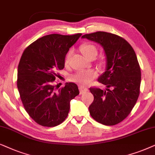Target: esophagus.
I'll use <instances>...</instances> for the list:
<instances>
[{"instance_id": "esophagus-1", "label": "esophagus", "mask_w": 155, "mask_h": 155, "mask_svg": "<svg viewBox=\"0 0 155 155\" xmlns=\"http://www.w3.org/2000/svg\"><path fill=\"white\" fill-rule=\"evenodd\" d=\"M79 88V91H80V94H84V93L88 91V88L85 87V86H80Z\"/></svg>"}]
</instances>
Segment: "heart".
I'll use <instances>...</instances> for the list:
<instances>
[{
    "label": "heart",
    "instance_id": "obj_1",
    "mask_svg": "<svg viewBox=\"0 0 155 155\" xmlns=\"http://www.w3.org/2000/svg\"><path fill=\"white\" fill-rule=\"evenodd\" d=\"M81 50L82 53L88 58H91L92 57H96L98 53V49L96 46L92 43L86 42L84 43L81 46ZM72 54V50L68 51L65 57L64 62L66 64L69 63V59ZM98 76V73L94 69L88 70H79L75 74L71 76V79L74 82L81 84H87L92 81L96 76Z\"/></svg>",
    "mask_w": 155,
    "mask_h": 155
}]
</instances>
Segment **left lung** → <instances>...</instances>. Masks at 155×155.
I'll use <instances>...</instances> for the list:
<instances>
[{"mask_svg": "<svg viewBox=\"0 0 155 155\" xmlns=\"http://www.w3.org/2000/svg\"><path fill=\"white\" fill-rule=\"evenodd\" d=\"M82 38L101 45L107 60L106 71L98 79L106 88H89L94 97L90 114L103 125H115L126 118L139 97L141 71L137 56L125 39L112 33L96 32Z\"/></svg>", "mask_w": 155, "mask_h": 155, "instance_id": "8db88e82", "label": "left lung"}]
</instances>
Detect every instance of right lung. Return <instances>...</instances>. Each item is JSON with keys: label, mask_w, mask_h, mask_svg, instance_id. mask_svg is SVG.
<instances>
[{"label": "right lung", "mask_w": 155, "mask_h": 155, "mask_svg": "<svg viewBox=\"0 0 155 155\" xmlns=\"http://www.w3.org/2000/svg\"><path fill=\"white\" fill-rule=\"evenodd\" d=\"M81 33L42 37L25 49L18 68L17 86L27 113L38 124L57 126L67 118L70 101L79 94L76 84L57 90V71L64 67L66 54Z\"/></svg>", "instance_id": "obj_1"}]
</instances>
